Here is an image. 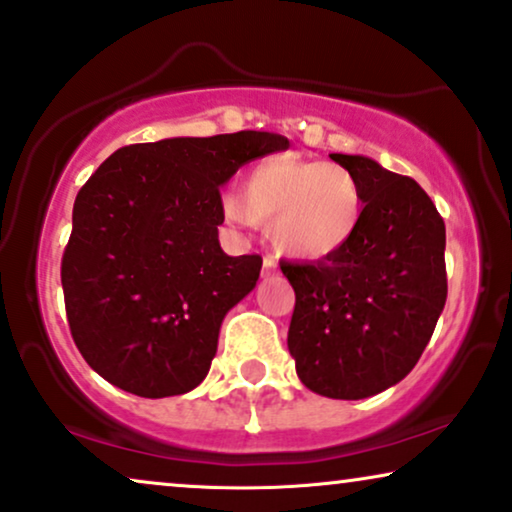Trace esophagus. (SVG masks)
Segmentation results:
<instances>
[{
	"mask_svg": "<svg viewBox=\"0 0 512 512\" xmlns=\"http://www.w3.org/2000/svg\"><path fill=\"white\" fill-rule=\"evenodd\" d=\"M275 270H277L275 261H272L270 256H265V261H263V277H270V275H275Z\"/></svg>",
	"mask_w": 512,
	"mask_h": 512,
	"instance_id": "esophagus-1",
	"label": "esophagus"
}]
</instances>
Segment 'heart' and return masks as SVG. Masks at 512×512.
<instances>
[{
	"label": "heart",
	"instance_id": "heart-1",
	"mask_svg": "<svg viewBox=\"0 0 512 512\" xmlns=\"http://www.w3.org/2000/svg\"><path fill=\"white\" fill-rule=\"evenodd\" d=\"M362 185L350 169L294 155L263 159L244 181V197H223V218L237 228L270 221L277 251L294 258L334 256L362 221Z\"/></svg>",
	"mask_w": 512,
	"mask_h": 512
}]
</instances>
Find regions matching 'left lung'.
<instances>
[{
    "label": "left lung",
    "mask_w": 512,
    "mask_h": 512,
    "mask_svg": "<svg viewBox=\"0 0 512 512\" xmlns=\"http://www.w3.org/2000/svg\"><path fill=\"white\" fill-rule=\"evenodd\" d=\"M362 185L355 237L315 263H284L296 291L287 345L308 390L364 400L400 383L447 301L444 221L414 178L371 157L329 155Z\"/></svg>",
    "instance_id": "left-lung-1"
}]
</instances>
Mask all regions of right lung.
Masks as SVG:
<instances>
[{"instance_id":"1","label":"right lung","mask_w":512,"mask_h":512,"mask_svg":"<svg viewBox=\"0 0 512 512\" xmlns=\"http://www.w3.org/2000/svg\"><path fill=\"white\" fill-rule=\"evenodd\" d=\"M287 148L268 131L164 138L119 148L84 183L61 282L72 338L96 374L150 400L204 381L223 317L263 265L221 249V185Z\"/></svg>"}]
</instances>
